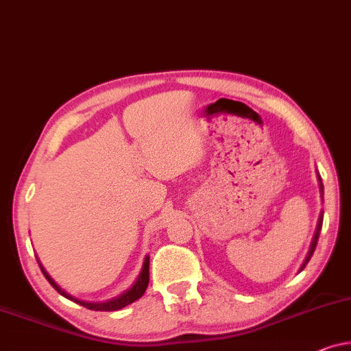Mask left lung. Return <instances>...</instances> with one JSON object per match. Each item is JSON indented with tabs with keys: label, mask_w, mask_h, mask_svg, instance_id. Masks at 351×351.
<instances>
[{
	"label": "left lung",
	"mask_w": 351,
	"mask_h": 351,
	"mask_svg": "<svg viewBox=\"0 0 351 351\" xmlns=\"http://www.w3.org/2000/svg\"><path fill=\"white\" fill-rule=\"evenodd\" d=\"M318 180H319V191H322V194H323V181H322V178H319V176H318ZM322 226H323V213H322V216H319V219H318L317 232H315L313 241H312V245H310V251H308L307 258H305V261H304V264H302V267H300V270H304V267H305V265H307V263L310 261V258H312V256H313V251H315V248H317V243H318L319 232H322Z\"/></svg>",
	"instance_id": "obj_1"
}]
</instances>
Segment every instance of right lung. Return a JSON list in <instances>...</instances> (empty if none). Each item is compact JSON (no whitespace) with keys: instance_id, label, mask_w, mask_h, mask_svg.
Returning a JSON list of instances; mask_svg holds the SVG:
<instances>
[{"instance_id":"right-lung-1","label":"right lung","mask_w":351,"mask_h":351,"mask_svg":"<svg viewBox=\"0 0 351 351\" xmlns=\"http://www.w3.org/2000/svg\"><path fill=\"white\" fill-rule=\"evenodd\" d=\"M39 263V261H38ZM39 267H41L44 276H46L49 283H51L56 291H58L63 298L73 300V302H76L79 305H82V307H86L88 310H95V312H114V310H121L124 308L125 305L135 302L136 299H140L143 294H145V291L147 288V283H149V258L145 259V264H143V269H141V274L138 276V280L135 281V285L132 286L130 289L125 291V293H122L121 295H117V298L111 299V300H106V302H84V300H79L76 298H73L68 293H65L60 286H57L56 281H53L51 276L46 274V270L43 269V265L39 264Z\"/></svg>"}]
</instances>
